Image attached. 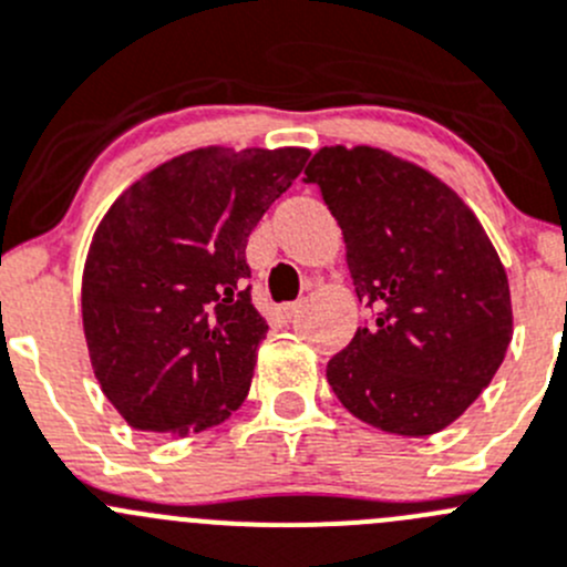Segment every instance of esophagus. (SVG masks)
Returning a JSON list of instances; mask_svg holds the SVG:
<instances>
[{"mask_svg": "<svg viewBox=\"0 0 567 567\" xmlns=\"http://www.w3.org/2000/svg\"><path fill=\"white\" fill-rule=\"evenodd\" d=\"M296 312H299V305H277V307H274V318H277V323H290V321H293Z\"/></svg>", "mask_w": 567, "mask_h": 567, "instance_id": "1", "label": "esophagus"}]
</instances>
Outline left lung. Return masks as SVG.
Segmentation results:
<instances>
[{
  "mask_svg": "<svg viewBox=\"0 0 567 567\" xmlns=\"http://www.w3.org/2000/svg\"><path fill=\"white\" fill-rule=\"evenodd\" d=\"M343 229L373 321L329 360L340 404L390 435L457 421L513 340L509 282L480 218L426 168L373 146H323L305 168Z\"/></svg>",
  "mask_w": 567,
  "mask_h": 567,
  "instance_id": "8db88e82",
  "label": "left lung"
}]
</instances>
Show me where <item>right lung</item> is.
<instances>
[{
    "label": "right lung",
    "instance_id": "add662e5",
    "mask_svg": "<svg viewBox=\"0 0 567 567\" xmlns=\"http://www.w3.org/2000/svg\"><path fill=\"white\" fill-rule=\"evenodd\" d=\"M307 157L205 146L152 168L104 213L82 271V329L132 430L185 437L244 404L268 332L246 244Z\"/></svg>",
    "mask_w": 567,
    "mask_h": 567
}]
</instances>
